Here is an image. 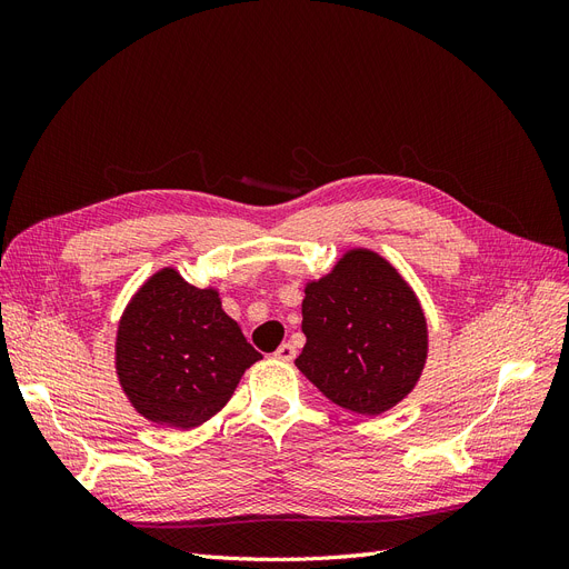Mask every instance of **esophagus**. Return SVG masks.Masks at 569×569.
<instances>
[{"label":"esophagus","mask_w":569,"mask_h":569,"mask_svg":"<svg viewBox=\"0 0 569 569\" xmlns=\"http://www.w3.org/2000/svg\"><path fill=\"white\" fill-rule=\"evenodd\" d=\"M274 358L278 360H284V363H291V360L297 358V349H295V343H289V341H284L282 347L272 353Z\"/></svg>","instance_id":"esophagus-1"}]
</instances>
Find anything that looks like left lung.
Returning a JSON list of instances; mask_svg holds the SVG:
<instances>
[{
	"instance_id": "left-lung-1",
	"label": "left lung",
	"mask_w": 569,
	"mask_h": 569,
	"mask_svg": "<svg viewBox=\"0 0 569 569\" xmlns=\"http://www.w3.org/2000/svg\"><path fill=\"white\" fill-rule=\"evenodd\" d=\"M306 347L297 368L337 406L380 416L416 387L427 325L410 287L385 258L349 251L306 287Z\"/></svg>"
}]
</instances>
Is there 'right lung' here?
<instances>
[{
	"label": "right lung",
	"mask_w": 569,
	"mask_h": 569,
	"mask_svg": "<svg viewBox=\"0 0 569 569\" xmlns=\"http://www.w3.org/2000/svg\"><path fill=\"white\" fill-rule=\"evenodd\" d=\"M258 358L216 291L176 270L153 274L118 327L120 385L144 418L168 427L192 429L216 416Z\"/></svg>",
	"instance_id": "1"
}]
</instances>
